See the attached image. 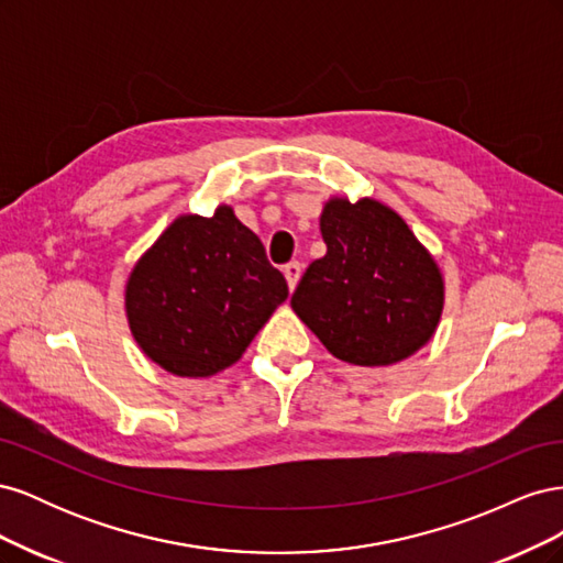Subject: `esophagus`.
Returning a JSON list of instances; mask_svg holds the SVG:
<instances>
[{
    "label": "esophagus",
    "instance_id": "obj_1",
    "mask_svg": "<svg viewBox=\"0 0 563 563\" xmlns=\"http://www.w3.org/2000/svg\"><path fill=\"white\" fill-rule=\"evenodd\" d=\"M300 272H302V267H300V263L298 261H291V263H286L284 265V277H286V282H288V288H296V284H298V279H300Z\"/></svg>",
    "mask_w": 563,
    "mask_h": 563
}]
</instances>
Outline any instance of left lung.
Returning a JSON list of instances; mask_svg holds the SVG:
<instances>
[{
	"label": "left lung",
	"instance_id": "8db88e82",
	"mask_svg": "<svg viewBox=\"0 0 563 563\" xmlns=\"http://www.w3.org/2000/svg\"><path fill=\"white\" fill-rule=\"evenodd\" d=\"M327 255L310 263L291 308L338 360L389 366L432 338L444 279L404 218L376 199H331L321 213Z\"/></svg>",
	"mask_w": 563,
	"mask_h": 563
}]
</instances>
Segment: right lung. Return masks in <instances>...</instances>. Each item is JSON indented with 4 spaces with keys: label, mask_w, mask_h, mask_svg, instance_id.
<instances>
[{
    "label": "right lung",
    "mask_w": 563,
    "mask_h": 563,
    "mask_svg": "<svg viewBox=\"0 0 563 563\" xmlns=\"http://www.w3.org/2000/svg\"><path fill=\"white\" fill-rule=\"evenodd\" d=\"M288 298L263 242L230 207L180 216L126 284L135 343L174 376L207 378L232 366Z\"/></svg>",
    "instance_id": "obj_1"
}]
</instances>
